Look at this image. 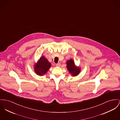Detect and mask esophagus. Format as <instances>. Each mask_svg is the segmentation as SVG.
Instances as JSON below:
<instances>
[{"label": "esophagus", "mask_w": 120, "mask_h": 120, "mask_svg": "<svg viewBox=\"0 0 120 120\" xmlns=\"http://www.w3.org/2000/svg\"><path fill=\"white\" fill-rule=\"evenodd\" d=\"M60 63H59L56 64V66H60Z\"/></svg>", "instance_id": "1"}]
</instances>
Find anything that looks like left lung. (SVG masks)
<instances>
[{"mask_svg":"<svg viewBox=\"0 0 120 120\" xmlns=\"http://www.w3.org/2000/svg\"><path fill=\"white\" fill-rule=\"evenodd\" d=\"M67 68L70 74H71L73 76L77 75L80 71V69L79 67L75 66L74 61L72 59H70L67 61Z\"/></svg>","mask_w":120,"mask_h":120,"instance_id":"1","label":"left lung"}]
</instances>
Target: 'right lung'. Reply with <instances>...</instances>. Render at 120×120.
I'll return each instance as SVG.
<instances>
[{"mask_svg":"<svg viewBox=\"0 0 120 120\" xmlns=\"http://www.w3.org/2000/svg\"><path fill=\"white\" fill-rule=\"evenodd\" d=\"M51 65L47 59L44 56H42L34 65V71L38 75H43L47 72Z\"/></svg>","mask_w":120,"mask_h":120,"instance_id":"1","label":"right lung"}]
</instances>
